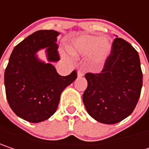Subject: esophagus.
I'll return each mask as SVG.
<instances>
[{
	"label": "esophagus",
	"mask_w": 149,
	"mask_h": 149,
	"mask_svg": "<svg viewBox=\"0 0 149 149\" xmlns=\"http://www.w3.org/2000/svg\"><path fill=\"white\" fill-rule=\"evenodd\" d=\"M84 72H81V71H78L77 72V77H84Z\"/></svg>",
	"instance_id": "esophagus-1"
}]
</instances>
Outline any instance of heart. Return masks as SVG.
Returning a JSON list of instances; mask_svg holds the SVG:
<instances>
[{"label":"heart","mask_w":149,"mask_h":149,"mask_svg":"<svg viewBox=\"0 0 149 149\" xmlns=\"http://www.w3.org/2000/svg\"><path fill=\"white\" fill-rule=\"evenodd\" d=\"M112 45L106 37L81 35L73 39L68 46L69 52L75 57H89L92 67L99 68L104 64L111 52ZM67 58L66 54H63Z\"/></svg>","instance_id":"heart-1"}]
</instances>
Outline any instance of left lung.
<instances>
[{
	"mask_svg": "<svg viewBox=\"0 0 149 149\" xmlns=\"http://www.w3.org/2000/svg\"><path fill=\"white\" fill-rule=\"evenodd\" d=\"M83 102L88 114L104 124H115L134 109L142 87L139 54L129 42L116 38L100 73H86Z\"/></svg>",
	"mask_w": 149,
	"mask_h": 149,
	"instance_id": "left-lung-1",
	"label": "left lung"
}]
</instances>
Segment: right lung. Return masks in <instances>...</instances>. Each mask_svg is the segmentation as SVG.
Listing matches in <instances>:
<instances>
[{
    "mask_svg": "<svg viewBox=\"0 0 149 149\" xmlns=\"http://www.w3.org/2000/svg\"><path fill=\"white\" fill-rule=\"evenodd\" d=\"M59 33L40 30L15 46L5 70L4 84L8 104L15 114L29 122L40 123L57 110L62 91L74 82L77 72L63 77L52 62L59 60L56 44ZM46 49L48 62L38 58L37 52Z\"/></svg>",
    "mask_w": 149,
    "mask_h": 149,
    "instance_id": "add662e5",
    "label": "right lung"
}]
</instances>
